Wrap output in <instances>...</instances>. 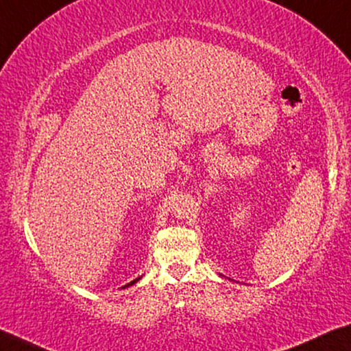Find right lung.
<instances>
[{
	"label": "right lung",
	"instance_id": "1",
	"mask_svg": "<svg viewBox=\"0 0 351 351\" xmlns=\"http://www.w3.org/2000/svg\"><path fill=\"white\" fill-rule=\"evenodd\" d=\"M136 281H139V278H136V279H134V281H132L130 284H127V285H123V287L122 289H125V287H130V285H133L134 282H136Z\"/></svg>",
	"mask_w": 351,
	"mask_h": 351
}]
</instances>
